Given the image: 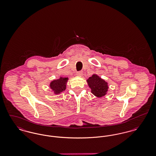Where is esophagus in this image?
<instances>
[{"label": "esophagus", "mask_w": 156, "mask_h": 156, "mask_svg": "<svg viewBox=\"0 0 156 156\" xmlns=\"http://www.w3.org/2000/svg\"><path fill=\"white\" fill-rule=\"evenodd\" d=\"M76 75L79 76H82L83 75V72L82 71H79L76 73Z\"/></svg>", "instance_id": "1"}]
</instances>
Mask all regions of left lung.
I'll use <instances>...</instances> for the list:
<instances>
[{
	"mask_svg": "<svg viewBox=\"0 0 156 156\" xmlns=\"http://www.w3.org/2000/svg\"><path fill=\"white\" fill-rule=\"evenodd\" d=\"M87 81L91 89V92L95 97L101 98L107 94L109 89L108 83L98 75H92Z\"/></svg>",
	"mask_w": 156,
	"mask_h": 156,
	"instance_id": "1",
	"label": "left lung"
}]
</instances>
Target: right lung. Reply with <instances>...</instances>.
<instances>
[{
	"label": "right lung",
	"mask_w": 156,
	"mask_h": 156,
	"mask_svg": "<svg viewBox=\"0 0 156 156\" xmlns=\"http://www.w3.org/2000/svg\"><path fill=\"white\" fill-rule=\"evenodd\" d=\"M68 80V77L60 76L59 79L54 80L50 82V88L54 92V94H59L66 89Z\"/></svg>",
	"instance_id": "obj_1"
}]
</instances>
